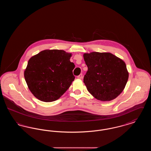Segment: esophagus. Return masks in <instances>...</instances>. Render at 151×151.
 I'll list each match as a JSON object with an SVG mask.
<instances>
[{
	"label": "esophagus",
	"instance_id": "esophagus-1",
	"mask_svg": "<svg viewBox=\"0 0 151 151\" xmlns=\"http://www.w3.org/2000/svg\"><path fill=\"white\" fill-rule=\"evenodd\" d=\"M83 78V74L82 73H80L79 75V76H78V78L79 79H81Z\"/></svg>",
	"mask_w": 151,
	"mask_h": 151
}]
</instances>
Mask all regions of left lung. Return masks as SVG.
Masks as SVG:
<instances>
[{
  "label": "left lung",
  "mask_w": 151,
  "mask_h": 151,
  "mask_svg": "<svg viewBox=\"0 0 151 151\" xmlns=\"http://www.w3.org/2000/svg\"><path fill=\"white\" fill-rule=\"evenodd\" d=\"M88 71L84 83L88 92L99 100L115 99L122 93L129 79L126 65L109 52L84 54Z\"/></svg>",
  "instance_id": "8db88e82"
}]
</instances>
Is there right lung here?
<instances>
[{"instance_id":"add662e5","label":"right lung","mask_w":151,"mask_h":151,"mask_svg":"<svg viewBox=\"0 0 151 151\" xmlns=\"http://www.w3.org/2000/svg\"><path fill=\"white\" fill-rule=\"evenodd\" d=\"M71 54L63 50L42 51L31 58L24 72L30 91L40 100H57L70 88L75 79Z\"/></svg>"}]
</instances>
